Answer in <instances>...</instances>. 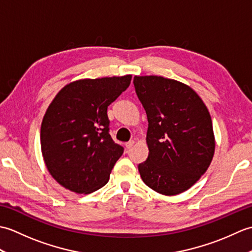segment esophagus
I'll return each instance as SVG.
<instances>
[{"mask_svg":"<svg viewBox=\"0 0 252 252\" xmlns=\"http://www.w3.org/2000/svg\"><path fill=\"white\" fill-rule=\"evenodd\" d=\"M133 145H134V141H130V142L126 143V147L127 149H131V148L133 147Z\"/></svg>","mask_w":252,"mask_h":252,"instance_id":"34e87169","label":"esophagus"}]
</instances>
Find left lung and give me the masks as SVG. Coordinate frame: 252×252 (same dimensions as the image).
Returning <instances> with one entry per match:
<instances>
[{"label":"left lung","instance_id":"1","mask_svg":"<svg viewBox=\"0 0 252 252\" xmlns=\"http://www.w3.org/2000/svg\"><path fill=\"white\" fill-rule=\"evenodd\" d=\"M148 120L146 161L138 164L144 183L162 195H176L194 185L215 154L212 121L194 90L158 76L133 79Z\"/></svg>","mask_w":252,"mask_h":252}]
</instances>
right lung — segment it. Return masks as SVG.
I'll return each instance as SVG.
<instances>
[{
	"instance_id": "add662e5",
	"label": "right lung",
	"mask_w": 252,
	"mask_h": 252,
	"mask_svg": "<svg viewBox=\"0 0 252 252\" xmlns=\"http://www.w3.org/2000/svg\"><path fill=\"white\" fill-rule=\"evenodd\" d=\"M123 77L85 79L62 89L41 126V149L51 175L65 189L90 194L103 187L123 148L109 134L107 108L130 85Z\"/></svg>"
}]
</instances>
